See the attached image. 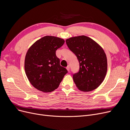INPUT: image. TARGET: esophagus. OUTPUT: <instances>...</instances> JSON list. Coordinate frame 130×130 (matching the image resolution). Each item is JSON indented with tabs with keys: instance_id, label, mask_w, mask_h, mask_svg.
<instances>
[{
	"instance_id": "34e87169",
	"label": "esophagus",
	"mask_w": 130,
	"mask_h": 130,
	"mask_svg": "<svg viewBox=\"0 0 130 130\" xmlns=\"http://www.w3.org/2000/svg\"><path fill=\"white\" fill-rule=\"evenodd\" d=\"M66 69H67V70L68 71H70V66H69V65L67 66V67H66Z\"/></svg>"
}]
</instances>
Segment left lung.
<instances>
[{"label": "left lung", "mask_w": 130, "mask_h": 130, "mask_svg": "<svg viewBox=\"0 0 130 130\" xmlns=\"http://www.w3.org/2000/svg\"><path fill=\"white\" fill-rule=\"evenodd\" d=\"M66 43L79 61V70L73 76L76 87L83 92L96 89L103 82L107 72V58L103 49L84 35L71 37Z\"/></svg>", "instance_id": "1"}]
</instances>
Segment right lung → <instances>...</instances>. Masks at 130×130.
I'll list each match as a JSON object with an SVG mask.
<instances>
[{
    "mask_svg": "<svg viewBox=\"0 0 130 130\" xmlns=\"http://www.w3.org/2000/svg\"><path fill=\"white\" fill-rule=\"evenodd\" d=\"M64 42L62 38L46 36L37 40L27 51L25 73L31 84L39 91L48 93L56 90L67 73L56 55V51Z\"/></svg>",
    "mask_w": 130,
    "mask_h": 130,
    "instance_id": "add662e5",
    "label": "right lung"
}]
</instances>
